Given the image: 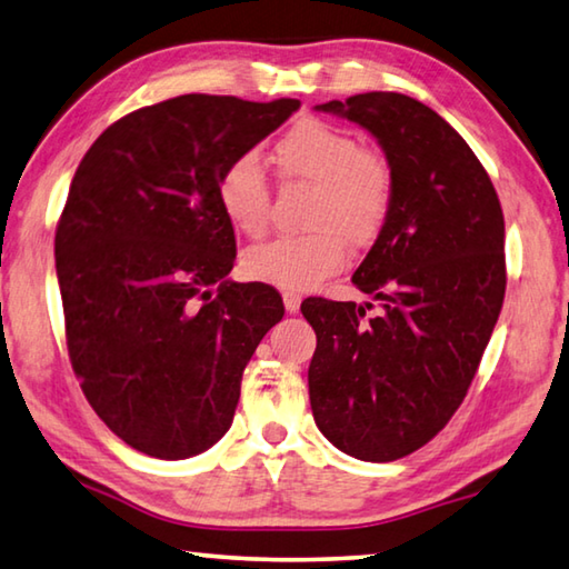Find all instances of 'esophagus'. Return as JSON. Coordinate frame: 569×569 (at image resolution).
Masks as SVG:
<instances>
[{"label":"esophagus","instance_id":"obj_1","mask_svg":"<svg viewBox=\"0 0 569 569\" xmlns=\"http://www.w3.org/2000/svg\"><path fill=\"white\" fill-rule=\"evenodd\" d=\"M282 300H284V310L290 312V315L300 310V305H302V297L297 295V292H284Z\"/></svg>","mask_w":569,"mask_h":569}]
</instances>
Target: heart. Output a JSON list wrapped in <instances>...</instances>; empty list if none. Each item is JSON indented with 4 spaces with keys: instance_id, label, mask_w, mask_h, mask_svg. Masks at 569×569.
Returning <instances> with one entry per match:
<instances>
[{
    "instance_id": "obj_1",
    "label": "heart",
    "mask_w": 569,
    "mask_h": 569,
    "mask_svg": "<svg viewBox=\"0 0 569 569\" xmlns=\"http://www.w3.org/2000/svg\"><path fill=\"white\" fill-rule=\"evenodd\" d=\"M279 174L315 184L312 234L279 237L249 249L244 272L287 292L312 290L347 262V244L370 247L390 219L392 172L385 157L362 147L342 127L305 119L272 147ZM217 199L237 232L259 239L269 227V179L254 154L229 162L217 179Z\"/></svg>"
}]
</instances>
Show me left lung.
I'll return each mask as SVG.
<instances>
[{
    "mask_svg": "<svg viewBox=\"0 0 569 569\" xmlns=\"http://www.w3.org/2000/svg\"><path fill=\"white\" fill-rule=\"evenodd\" d=\"M350 119L382 147L392 209L352 274L382 305L310 297L317 335L310 405L337 450L392 462L450 422L480 367L505 300V217L470 144L417 99L355 94L317 104Z\"/></svg>",
    "mask_w": 569,
    "mask_h": 569,
    "instance_id": "1",
    "label": "left lung"
}]
</instances>
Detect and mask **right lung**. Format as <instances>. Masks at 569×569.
Wrapping results in <instances>:
<instances>
[{"instance_id":"1","label":"right lung","mask_w":569,"mask_h":569,"mask_svg":"<svg viewBox=\"0 0 569 569\" xmlns=\"http://www.w3.org/2000/svg\"><path fill=\"white\" fill-rule=\"evenodd\" d=\"M297 109L182 94L107 127L77 167L54 237L69 360L99 420L149 457L222 440L282 320L274 287L227 277L237 244L217 179Z\"/></svg>"}]
</instances>
